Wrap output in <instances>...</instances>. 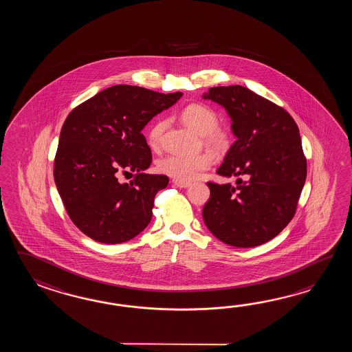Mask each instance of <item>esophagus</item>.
I'll list each match as a JSON object with an SVG mask.
<instances>
[{
    "mask_svg": "<svg viewBox=\"0 0 352 352\" xmlns=\"http://www.w3.org/2000/svg\"><path fill=\"white\" fill-rule=\"evenodd\" d=\"M173 185H175V186L179 187V188H186V187L190 186V184H188V182H185V181H177V179H175V181H173Z\"/></svg>",
    "mask_w": 352,
    "mask_h": 352,
    "instance_id": "1",
    "label": "esophagus"
}]
</instances>
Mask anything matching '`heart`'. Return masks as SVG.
<instances>
[{
	"label": "heart",
	"mask_w": 352,
	"mask_h": 352,
	"mask_svg": "<svg viewBox=\"0 0 352 352\" xmlns=\"http://www.w3.org/2000/svg\"><path fill=\"white\" fill-rule=\"evenodd\" d=\"M182 120L197 135H206V142L211 147L219 148L224 144L225 137L219 127L217 113L209 107L201 104H191L181 113ZM165 129V122H158L151 128L147 142L151 148L157 150L161 142V135ZM211 156L208 153L199 155H170L162 158L158 164L160 173L177 179V181H192L197 179L204 171L211 166Z\"/></svg>",
	"instance_id": "1"
}]
</instances>
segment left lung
<instances>
[{"label": "left lung", "instance_id": "1", "mask_svg": "<svg viewBox=\"0 0 352 352\" xmlns=\"http://www.w3.org/2000/svg\"><path fill=\"white\" fill-rule=\"evenodd\" d=\"M202 98L224 108L236 137L217 175L239 177L235 186L208 182L204 223L228 245H262L292 220L306 181L298 127L283 108L241 85L214 87Z\"/></svg>", "mask_w": 352, "mask_h": 352}]
</instances>
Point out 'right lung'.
Listing matches in <instances>:
<instances>
[{
  "label": "right lung",
  "instance_id": "add662e5",
  "mask_svg": "<svg viewBox=\"0 0 352 352\" xmlns=\"http://www.w3.org/2000/svg\"><path fill=\"white\" fill-rule=\"evenodd\" d=\"M181 97V91L162 94L120 84L99 91L67 116L54 179L67 215L91 239L120 244L150 224L155 196L167 186L168 177L144 173L152 155L142 129ZM118 169L135 172V179L120 184Z\"/></svg>",
  "mask_w": 352,
  "mask_h": 352
}]
</instances>
